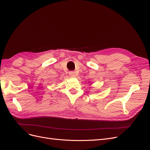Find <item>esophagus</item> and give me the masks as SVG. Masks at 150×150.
Listing matches in <instances>:
<instances>
[{
	"instance_id": "34e87169",
	"label": "esophagus",
	"mask_w": 150,
	"mask_h": 150,
	"mask_svg": "<svg viewBox=\"0 0 150 150\" xmlns=\"http://www.w3.org/2000/svg\"><path fill=\"white\" fill-rule=\"evenodd\" d=\"M69 75L71 77H73V78L76 76V74L75 72H74V71H70V72H69Z\"/></svg>"
}]
</instances>
